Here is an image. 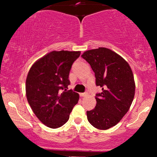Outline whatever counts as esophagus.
Returning <instances> with one entry per match:
<instances>
[{
	"label": "esophagus",
	"mask_w": 157,
	"mask_h": 157,
	"mask_svg": "<svg viewBox=\"0 0 157 157\" xmlns=\"http://www.w3.org/2000/svg\"><path fill=\"white\" fill-rule=\"evenodd\" d=\"M87 95V93H81V94H79V96L80 97H85Z\"/></svg>",
	"instance_id": "esophagus-1"
}]
</instances>
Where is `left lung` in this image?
<instances>
[{"label":"left lung","instance_id":"obj_1","mask_svg":"<svg viewBox=\"0 0 157 157\" xmlns=\"http://www.w3.org/2000/svg\"><path fill=\"white\" fill-rule=\"evenodd\" d=\"M82 57L95 73L96 86L102 87L94 109L86 111L87 119L95 128L108 129L121 121L134 100L132 71L123 57L106 48L87 50Z\"/></svg>","mask_w":157,"mask_h":157}]
</instances>
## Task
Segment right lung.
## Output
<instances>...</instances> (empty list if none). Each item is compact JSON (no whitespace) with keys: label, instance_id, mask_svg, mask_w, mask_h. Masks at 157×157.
I'll use <instances>...</instances> for the list:
<instances>
[{"label":"right lung","instance_id":"right-lung-1","mask_svg":"<svg viewBox=\"0 0 157 157\" xmlns=\"http://www.w3.org/2000/svg\"><path fill=\"white\" fill-rule=\"evenodd\" d=\"M79 51H52L32 66L25 82L26 97L34 113L45 125L56 129L68 121L79 94L67 91L69 73Z\"/></svg>","mask_w":157,"mask_h":157}]
</instances>
